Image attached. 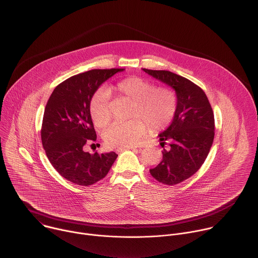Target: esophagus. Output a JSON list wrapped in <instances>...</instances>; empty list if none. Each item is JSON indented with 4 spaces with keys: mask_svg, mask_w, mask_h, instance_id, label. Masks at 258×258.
<instances>
[{
    "mask_svg": "<svg viewBox=\"0 0 258 258\" xmlns=\"http://www.w3.org/2000/svg\"><path fill=\"white\" fill-rule=\"evenodd\" d=\"M136 149H137V147H128V148L117 149V150H116V152H117V153H120V152H122V151H124V150H136Z\"/></svg>",
    "mask_w": 258,
    "mask_h": 258,
    "instance_id": "1",
    "label": "esophagus"
}]
</instances>
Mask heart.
I'll use <instances>...</instances> for the list:
<instances>
[{
    "mask_svg": "<svg viewBox=\"0 0 258 258\" xmlns=\"http://www.w3.org/2000/svg\"><path fill=\"white\" fill-rule=\"evenodd\" d=\"M113 91L133 101L126 121H116L104 132V141L111 148L136 146L147 134L160 131L170 124L177 109L176 93L170 88L159 87L143 78L131 77L118 82ZM109 93L101 89L90 103L91 117L98 128H104L111 120Z\"/></svg>",
    "mask_w": 258,
    "mask_h": 258,
    "instance_id": "heart-1",
    "label": "heart"
}]
</instances>
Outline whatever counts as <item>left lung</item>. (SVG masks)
<instances>
[{
    "instance_id": "left-lung-1",
    "label": "left lung",
    "mask_w": 258,
    "mask_h": 258,
    "mask_svg": "<svg viewBox=\"0 0 258 258\" xmlns=\"http://www.w3.org/2000/svg\"><path fill=\"white\" fill-rule=\"evenodd\" d=\"M170 86L177 96V109L171 124L159 135L162 161L151 175L166 185H175L192 176L204 164L215 137L214 112L206 93L186 78L169 71L143 69Z\"/></svg>"
}]
</instances>
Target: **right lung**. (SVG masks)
<instances>
[{"instance_id": "right-lung-1", "label": "right lung", "mask_w": 258, "mask_h": 258, "mask_svg": "<svg viewBox=\"0 0 258 258\" xmlns=\"http://www.w3.org/2000/svg\"><path fill=\"white\" fill-rule=\"evenodd\" d=\"M123 70H91L75 75L56 86L46 103L42 146L53 168L77 185L89 186L104 178L117 158L114 152L90 154L83 148L97 139L90 113L94 93Z\"/></svg>"}]
</instances>
